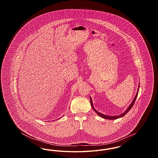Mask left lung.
<instances>
[{"label": "left lung", "mask_w": 158, "mask_h": 158, "mask_svg": "<svg viewBox=\"0 0 158 158\" xmlns=\"http://www.w3.org/2000/svg\"><path fill=\"white\" fill-rule=\"evenodd\" d=\"M139 86H140V85H139V89H138V90H137V94H136V95H135V97L134 98V99H133V102H131V104L130 105V106H128V108L126 110V111L124 112V113H123L122 114H121V115H117V116H108V115H104V114H101V113H99V112H98L97 111L95 108H94V106H93V104H92V99L90 97V104H91V106H92V108H93V110L96 112V113L98 114V115H99L100 117H101L102 118H105V119H110V120H114V119H117V118H121V117H123V116H124L127 113L131 110V108L133 107V106L134 105V104H135V99H136V98H137V95H138V92H139Z\"/></svg>", "instance_id": "obj_1"}]
</instances>
